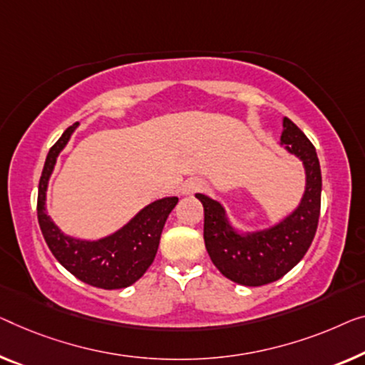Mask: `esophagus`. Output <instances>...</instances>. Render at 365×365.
Listing matches in <instances>:
<instances>
[{"label": "esophagus", "instance_id": "obj_1", "mask_svg": "<svg viewBox=\"0 0 365 365\" xmlns=\"http://www.w3.org/2000/svg\"><path fill=\"white\" fill-rule=\"evenodd\" d=\"M205 188V182L200 180V178H190V180L182 185V193L183 195H193L200 192V190Z\"/></svg>", "mask_w": 365, "mask_h": 365}]
</instances>
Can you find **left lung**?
I'll list each match as a JSON object with an SVG mask.
<instances>
[{
    "mask_svg": "<svg viewBox=\"0 0 365 365\" xmlns=\"http://www.w3.org/2000/svg\"><path fill=\"white\" fill-rule=\"evenodd\" d=\"M280 145L303 162L307 185L300 205L267 230L241 232L230 222L220 201L197 193L205 210L203 237L211 260L226 279L260 287L284 277L312 246L322 208V168L317 149L303 130L284 118Z\"/></svg>",
    "mask_w": 365,
    "mask_h": 365,
    "instance_id": "1",
    "label": "left lung"
}]
</instances>
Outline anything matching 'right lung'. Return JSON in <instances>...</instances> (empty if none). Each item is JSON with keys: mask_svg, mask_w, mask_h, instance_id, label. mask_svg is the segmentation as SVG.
I'll return each mask as SVG.
<instances>
[{"mask_svg": "<svg viewBox=\"0 0 365 365\" xmlns=\"http://www.w3.org/2000/svg\"><path fill=\"white\" fill-rule=\"evenodd\" d=\"M77 128L78 123H75L65 129L62 138L48 150L39 180L37 220L48 249L70 274L85 284L105 290L126 288L138 282L154 262L162 230L178 198L167 197L152 201L121 230L96 241L63 235L47 215L46 197L57 157Z\"/></svg>", "mask_w": 365, "mask_h": 365, "instance_id": "add662e5", "label": "right lung"}]
</instances>
